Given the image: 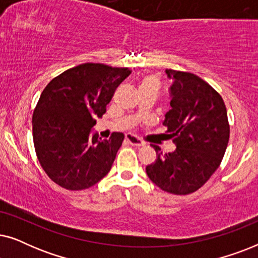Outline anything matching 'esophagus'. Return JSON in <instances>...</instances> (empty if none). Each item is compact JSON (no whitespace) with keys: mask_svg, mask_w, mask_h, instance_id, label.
Returning a JSON list of instances; mask_svg holds the SVG:
<instances>
[{"mask_svg":"<svg viewBox=\"0 0 258 258\" xmlns=\"http://www.w3.org/2000/svg\"><path fill=\"white\" fill-rule=\"evenodd\" d=\"M125 140L128 141V142L132 144V146H135V147H142V146H144L143 141L141 140L140 137L133 135V134H125Z\"/></svg>","mask_w":258,"mask_h":258,"instance_id":"obj_1","label":"esophagus"}]
</instances>
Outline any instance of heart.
Here are the masks:
<instances>
[{
	"instance_id": "1",
	"label": "heart",
	"mask_w": 258,
	"mask_h": 258,
	"mask_svg": "<svg viewBox=\"0 0 258 258\" xmlns=\"http://www.w3.org/2000/svg\"><path fill=\"white\" fill-rule=\"evenodd\" d=\"M140 87L158 88V87H160V79H158L157 75H154V74H151V75H148V76L144 77V79L142 80V82H141Z\"/></svg>"
}]
</instances>
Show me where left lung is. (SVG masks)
<instances>
[{
  "label": "left lung",
  "instance_id": "1",
  "mask_svg": "<svg viewBox=\"0 0 258 258\" xmlns=\"http://www.w3.org/2000/svg\"><path fill=\"white\" fill-rule=\"evenodd\" d=\"M165 73L172 86L171 109L163 125L176 150L163 154L153 144L157 158L146 170L164 191L189 195L206 184L220 167L230 125L223 98L209 83L188 72L167 69Z\"/></svg>",
  "mask_w": 258,
  "mask_h": 258
}]
</instances>
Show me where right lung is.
Here are the masks:
<instances>
[{
	"label": "right lung",
	"instance_id": "right-lung-1",
	"mask_svg": "<svg viewBox=\"0 0 258 258\" xmlns=\"http://www.w3.org/2000/svg\"><path fill=\"white\" fill-rule=\"evenodd\" d=\"M129 68L83 63L52 79L42 91L33 114L35 151L42 169L67 190L96 184L110 171L124 135L100 140L90 130L107 111Z\"/></svg>",
	"mask_w": 258,
	"mask_h": 258
}]
</instances>
